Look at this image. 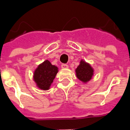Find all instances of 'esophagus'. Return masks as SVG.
I'll list each match as a JSON object with an SVG mask.
<instances>
[{
  "instance_id": "obj_1",
  "label": "esophagus",
  "mask_w": 130,
  "mask_h": 130,
  "mask_svg": "<svg viewBox=\"0 0 130 130\" xmlns=\"http://www.w3.org/2000/svg\"><path fill=\"white\" fill-rule=\"evenodd\" d=\"M61 67L63 69H67L68 68V65L65 64V63H63L61 65Z\"/></svg>"
}]
</instances>
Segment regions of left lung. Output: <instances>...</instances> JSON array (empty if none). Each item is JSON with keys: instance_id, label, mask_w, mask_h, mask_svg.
<instances>
[{"instance_id": "obj_1", "label": "left lung", "mask_w": 130, "mask_h": 130, "mask_svg": "<svg viewBox=\"0 0 130 130\" xmlns=\"http://www.w3.org/2000/svg\"><path fill=\"white\" fill-rule=\"evenodd\" d=\"M77 77L83 82V83H87L92 78L93 75V69L89 63L81 61L79 65L75 69Z\"/></svg>"}]
</instances>
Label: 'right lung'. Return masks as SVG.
I'll return each instance as SVG.
<instances>
[{
  "label": "right lung",
  "instance_id": "obj_1",
  "mask_svg": "<svg viewBox=\"0 0 130 130\" xmlns=\"http://www.w3.org/2000/svg\"><path fill=\"white\" fill-rule=\"evenodd\" d=\"M58 72V68L46 60L40 64L34 72V81L39 88L48 90Z\"/></svg>",
  "mask_w": 130,
  "mask_h": 130
}]
</instances>
